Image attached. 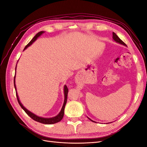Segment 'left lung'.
Wrapping results in <instances>:
<instances>
[{
    "label": "left lung",
    "instance_id": "1",
    "mask_svg": "<svg viewBox=\"0 0 147 147\" xmlns=\"http://www.w3.org/2000/svg\"><path fill=\"white\" fill-rule=\"evenodd\" d=\"M112 34H113V40H115V42L118 43H119V44H121V45H124V46H126V47H127V45H126V44L124 43L120 39V38L118 37V35H117L116 34H115V32H113ZM89 119L91 120V121H92V122H94V121H92V120L90 118H89Z\"/></svg>",
    "mask_w": 147,
    "mask_h": 147
}]
</instances>
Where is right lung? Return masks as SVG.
<instances>
[{"label":"right lung","mask_w":147,"mask_h":147,"mask_svg":"<svg viewBox=\"0 0 147 147\" xmlns=\"http://www.w3.org/2000/svg\"><path fill=\"white\" fill-rule=\"evenodd\" d=\"M44 31H40V32H38L36 35H35V36L34 37V38L31 40L30 42L27 45H26L24 49V50H25L26 48H27L28 47H29L30 45H32V44L37 39V38L38 37L40 36V35L43 34ZM16 69V68H15V70ZM14 86H15V90H16V97H17V99H18V103L20 104V105L21 107V108L23 109L24 112L27 113L29 116L33 119L34 120H35V121H36L37 122H39V123H43V124H55V123H56L57 122H59L61 120L63 119V117H64V109H65V104H66V102H67V94H68V88L67 87L66 85H64V104H63V107H62L61 109V112H59V113L57 115V116L55 117H53V118H43V117H38L36 115L34 114L33 113L30 112V111H29L28 109H26L24 107L23 105V104H22L21 103V102L19 99V97H18V94H17V92H16V84H15V75L14 77Z\"/></svg>","instance_id":"right-lung-1"}]
</instances>
